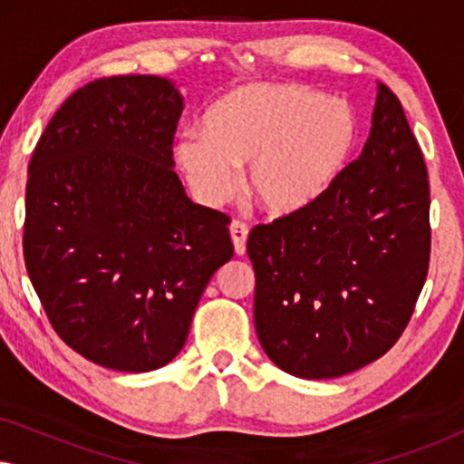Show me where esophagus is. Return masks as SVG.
I'll list each match as a JSON object with an SVG mask.
<instances>
[{
	"instance_id": "1",
	"label": "esophagus",
	"mask_w": 464,
	"mask_h": 464,
	"mask_svg": "<svg viewBox=\"0 0 464 464\" xmlns=\"http://www.w3.org/2000/svg\"><path fill=\"white\" fill-rule=\"evenodd\" d=\"M246 237H249V230H246V226L240 224V221H232L230 238H232L234 253H237V256H245V251H246Z\"/></svg>"
}]
</instances>
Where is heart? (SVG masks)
I'll list each match as a JSON object with an SVG mask.
<instances>
[{
	"mask_svg": "<svg viewBox=\"0 0 464 464\" xmlns=\"http://www.w3.org/2000/svg\"><path fill=\"white\" fill-rule=\"evenodd\" d=\"M359 141L353 107L295 84H246L219 97L202 116V132L175 139L173 158L188 188L221 207L245 186L270 218L313 211L351 164Z\"/></svg>",
	"mask_w": 464,
	"mask_h": 464,
	"instance_id": "obj_1",
	"label": "heart"
}]
</instances>
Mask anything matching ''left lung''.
<instances>
[{
	"mask_svg": "<svg viewBox=\"0 0 464 464\" xmlns=\"http://www.w3.org/2000/svg\"><path fill=\"white\" fill-rule=\"evenodd\" d=\"M429 177L403 107L378 84L372 130L323 202L256 226L253 319L272 363L297 378H338L399 340L427 281Z\"/></svg>",
	"mask_w": 464,
	"mask_h": 464,
	"instance_id": "8db88e82",
	"label": "left lung"
}]
</instances>
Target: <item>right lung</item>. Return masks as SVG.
Segmentation results:
<instances>
[{
    "mask_svg": "<svg viewBox=\"0 0 464 464\" xmlns=\"http://www.w3.org/2000/svg\"><path fill=\"white\" fill-rule=\"evenodd\" d=\"M181 111L167 78L94 80L61 105L29 162V278L61 340L110 370L173 361L234 256L227 215L189 200L173 170Z\"/></svg>",
    "mask_w": 464,
    "mask_h": 464,
    "instance_id": "1",
    "label": "right lung"
}]
</instances>
